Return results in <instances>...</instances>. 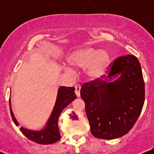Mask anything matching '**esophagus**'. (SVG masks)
<instances>
[{
	"label": "esophagus",
	"instance_id": "obj_1",
	"mask_svg": "<svg viewBox=\"0 0 154 154\" xmlns=\"http://www.w3.org/2000/svg\"><path fill=\"white\" fill-rule=\"evenodd\" d=\"M75 93L77 95V97H80V89H81V86L77 84L75 85Z\"/></svg>",
	"mask_w": 154,
	"mask_h": 154
}]
</instances>
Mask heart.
Returning a JSON list of instances; mask_svg holds the SVG:
<instances>
[{
	"instance_id": "heart-1",
	"label": "heart",
	"mask_w": 154,
	"mask_h": 154,
	"mask_svg": "<svg viewBox=\"0 0 154 154\" xmlns=\"http://www.w3.org/2000/svg\"><path fill=\"white\" fill-rule=\"evenodd\" d=\"M69 61L73 66L84 68L86 78L91 81L103 79L111 66L109 53L94 47L83 48L75 51L70 55Z\"/></svg>"
}]
</instances>
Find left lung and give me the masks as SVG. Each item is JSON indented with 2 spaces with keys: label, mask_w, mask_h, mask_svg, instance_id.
Segmentation results:
<instances>
[{
  "label": "left lung",
  "mask_w": 154,
  "mask_h": 154,
  "mask_svg": "<svg viewBox=\"0 0 154 154\" xmlns=\"http://www.w3.org/2000/svg\"><path fill=\"white\" fill-rule=\"evenodd\" d=\"M80 95L92 135L105 140L126 135L139 117L145 100L138 59L132 55L116 59L106 79L85 83Z\"/></svg>",
  "instance_id": "left-lung-1"
}]
</instances>
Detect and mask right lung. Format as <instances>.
I'll return each mask as SVG.
<instances>
[{"label": "right lung", "instance_id": "obj_1", "mask_svg": "<svg viewBox=\"0 0 154 154\" xmlns=\"http://www.w3.org/2000/svg\"><path fill=\"white\" fill-rule=\"evenodd\" d=\"M76 98H77V96L75 93V88L61 86L58 90L57 97H56L54 109L44 128L40 130H34L22 127L20 128V131L27 138L37 143L47 145L57 142L61 138L59 126H58V121H59L60 114L69 104L71 103ZM9 106L12 119L15 125L18 126L19 124L15 118L11 109V98H9Z\"/></svg>", "mask_w": 154, "mask_h": 154}]
</instances>
